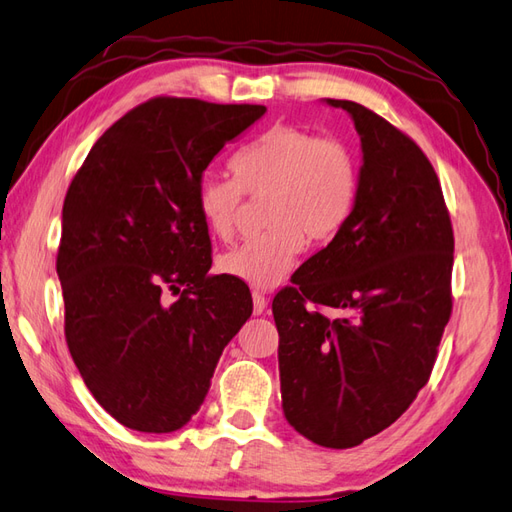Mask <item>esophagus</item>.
Listing matches in <instances>:
<instances>
[{"label":"esophagus","mask_w":512,"mask_h":512,"mask_svg":"<svg viewBox=\"0 0 512 512\" xmlns=\"http://www.w3.org/2000/svg\"><path fill=\"white\" fill-rule=\"evenodd\" d=\"M264 310H266V297L259 290H255L253 292V312L255 314H262Z\"/></svg>","instance_id":"obj_1"}]
</instances>
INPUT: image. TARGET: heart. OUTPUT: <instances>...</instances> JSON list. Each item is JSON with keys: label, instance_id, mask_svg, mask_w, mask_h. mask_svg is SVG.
Returning <instances> with one entry per match:
<instances>
[{"label": "heart", "instance_id": "1", "mask_svg": "<svg viewBox=\"0 0 512 512\" xmlns=\"http://www.w3.org/2000/svg\"><path fill=\"white\" fill-rule=\"evenodd\" d=\"M233 178L202 176L195 189L209 233L231 239L244 195L262 198V233L220 257L224 275L255 288H273L297 264L306 235L330 242L350 220L358 198V162L339 138L297 125H273L231 160Z\"/></svg>", "mask_w": 512, "mask_h": 512}]
</instances>
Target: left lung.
Returning <instances> with one entry per match:
<instances>
[{
  "label": "left lung",
  "instance_id": "left-lung-1",
  "mask_svg": "<svg viewBox=\"0 0 512 512\" xmlns=\"http://www.w3.org/2000/svg\"><path fill=\"white\" fill-rule=\"evenodd\" d=\"M328 103L350 112L361 136L356 206L277 292L273 317L286 420L319 447L352 449L394 424L429 383L453 310L455 242L424 151L367 107Z\"/></svg>",
  "mask_w": 512,
  "mask_h": 512
}]
</instances>
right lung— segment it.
<instances>
[{
	"mask_svg": "<svg viewBox=\"0 0 512 512\" xmlns=\"http://www.w3.org/2000/svg\"><path fill=\"white\" fill-rule=\"evenodd\" d=\"M264 112L154 96L96 140L65 193V343L96 402L129 429L184 427L253 314L244 281L209 273L195 189L217 151Z\"/></svg>",
	"mask_w": 512,
	"mask_h": 512,
	"instance_id": "add662e5",
	"label": "right lung"
}]
</instances>
